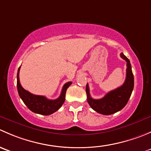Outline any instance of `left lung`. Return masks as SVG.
<instances>
[{
	"label": "left lung",
	"mask_w": 151,
	"mask_h": 151,
	"mask_svg": "<svg viewBox=\"0 0 151 151\" xmlns=\"http://www.w3.org/2000/svg\"><path fill=\"white\" fill-rule=\"evenodd\" d=\"M121 57L126 61V77L124 83L119 88L111 91L100 99H94L90 95L87 83V100L91 107L96 112L105 115H112L122 109L129 101L134 88V75L129 59L121 53Z\"/></svg>",
	"instance_id": "8db88e82"
}]
</instances>
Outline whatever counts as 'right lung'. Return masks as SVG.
<instances>
[{
    "mask_svg": "<svg viewBox=\"0 0 151 151\" xmlns=\"http://www.w3.org/2000/svg\"><path fill=\"white\" fill-rule=\"evenodd\" d=\"M19 69H20V66L18 68L17 75V86L18 93L25 104L28 106V109L35 113L43 115H50L58 110L65 101L67 88L72 83L71 82L66 83L62 88L60 96L55 100H50L44 96L34 95L24 89L19 83Z\"/></svg>",
    "mask_w": 151,
    "mask_h": 151,
    "instance_id": "right-lung-1",
    "label": "right lung"
}]
</instances>
